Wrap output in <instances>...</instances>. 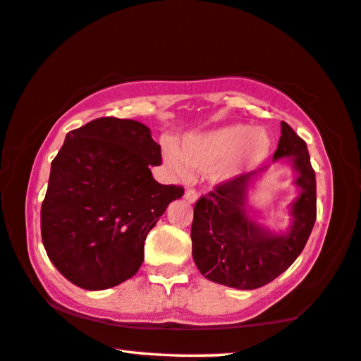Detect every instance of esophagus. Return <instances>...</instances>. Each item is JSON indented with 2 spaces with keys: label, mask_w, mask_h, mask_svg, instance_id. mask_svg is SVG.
I'll list each match as a JSON object with an SVG mask.
<instances>
[{
  "label": "esophagus",
  "mask_w": 361,
  "mask_h": 361,
  "mask_svg": "<svg viewBox=\"0 0 361 361\" xmlns=\"http://www.w3.org/2000/svg\"><path fill=\"white\" fill-rule=\"evenodd\" d=\"M185 199H186V201L190 202V204H196L199 196H197V192L194 191V190H186V191H185Z\"/></svg>",
  "instance_id": "obj_1"
}]
</instances>
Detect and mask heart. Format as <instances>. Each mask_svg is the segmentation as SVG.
Listing matches in <instances>:
<instances>
[{"mask_svg": "<svg viewBox=\"0 0 361 361\" xmlns=\"http://www.w3.org/2000/svg\"><path fill=\"white\" fill-rule=\"evenodd\" d=\"M273 138L263 127L230 123L225 127L186 135L176 147L164 142L162 157L167 167L188 178L190 170H209L214 185H225L265 162L271 152Z\"/></svg>", "mask_w": 361, "mask_h": 361, "instance_id": "b5f03b06", "label": "heart"}]
</instances>
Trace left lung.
Returning a JSON list of instances; mask_svg holds the SVG:
<instances>
[{
	"label": "left lung",
	"instance_id": "8db88e82",
	"mask_svg": "<svg viewBox=\"0 0 361 361\" xmlns=\"http://www.w3.org/2000/svg\"><path fill=\"white\" fill-rule=\"evenodd\" d=\"M286 159L299 196L289 204L288 230L262 225L249 205V191L268 167L219 185L196 202L191 226L192 259L210 281L250 290L271 283L304 250L317 220V180L305 141L286 122L273 162Z\"/></svg>",
	"mask_w": 361,
	"mask_h": 361
}]
</instances>
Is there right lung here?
Returning a JSON list of instances; mask_svg holds the SVG:
<instances>
[{
	"mask_svg": "<svg viewBox=\"0 0 361 361\" xmlns=\"http://www.w3.org/2000/svg\"><path fill=\"white\" fill-rule=\"evenodd\" d=\"M151 165L160 146L136 120L101 117L67 133L51 162L42 238L72 284L102 290L140 270L147 233L185 192L154 180Z\"/></svg>",
	"mask_w": 361,
	"mask_h": 361,
	"instance_id": "right-lung-1",
	"label": "right lung"
}]
</instances>
